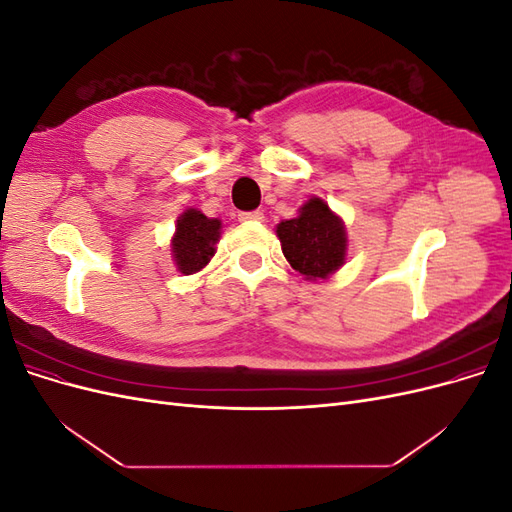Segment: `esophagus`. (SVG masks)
Returning <instances> with one entry per match:
<instances>
[{"instance_id":"esophagus-1","label":"esophagus","mask_w":512,"mask_h":512,"mask_svg":"<svg viewBox=\"0 0 512 512\" xmlns=\"http://www.w3.org/2000/svg\"><path fill=\"white\" fill-rule=\"evenodd\" d=\"M239 220L241 222H262V220H265V213H262V211H245V213H239Z\"/></svg>"}]
</instances>
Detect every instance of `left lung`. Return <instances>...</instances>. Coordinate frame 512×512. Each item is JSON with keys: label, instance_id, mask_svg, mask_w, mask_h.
Here are the masks:
<instances>
[{"label": "left lung", "instance_id": "left-lung-1", "mask_svg": "<svg viewBox=\"0 0 512 512\" xmlns=\"http://www.w3.org/2000/svg\"><path fill=\"white\" fill-rule=\"evenodd\" d=\"M290 267L305 280H327L346 262V226L322 198L312 196L299 215L275 228Z\"/></svg>", "mask_w": 512, "mask_h": 512}]
</instances>
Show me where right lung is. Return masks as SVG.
I'll return each mask as SVG.
<instances>
[{
	"label": "right lung",
	"instance_id": "obj_1",
	"mask_svg": "<svg viewBox=\"0 0 512 512\" xmlns=\"http://www.w3.org/2000/svg\"><path fill=\"white\" fill-rule=\"evenodd\" d=\"M220 230L222 222L218 218H207L198 209H185L179 215L170 252L183 275H192L207 267L215 254V243L220 241Z\"/></svg>",
	"mask_w": 512,
	"mask_h": 512
}]
</instances>
